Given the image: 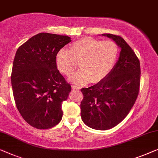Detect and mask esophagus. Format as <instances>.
Masks as SVG:
<instances>
[{
    "label": "esophagus",
    "mask_w": 158,
    "mask_h": 158,
    "mask_svg": "<svg viewBox=\"0 0 158 158\" xmlns=\"http://www.w3.org/2000/svg\"><path fill=\"white\" fill-rule=\"evenodd\" d=\"M72 89L74 90H80V87H78V86H72Z\"/></svg>",
    "instance_id": "obj_1"
}]
</instances>
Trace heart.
I'll return each mask as SVG.
<instances>
[{"instance_id":"heart-1","label":"heart","mask_w":158,"mask_h":158,"mask_svg":"<svg viewBox=\"0 0 158 158\" xmlns=\"http://www.w3.org/2000/svg\"><path fill=\"white\" fill-rule=\"evenodd\" d=\"M117 55L118 48L114 42L84 37L71 45L69 52L59 51L55 57V63L60 73L69 76L76 68L75 61L79 62L81 69L71 76L69 81L79 85L89 81L96 84L108 76Z\"/></svg>"}]
</instances>
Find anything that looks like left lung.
Wrapping results in <instances>:
<instances>
[{"label":"left lung","mask_w":158,"mask_h":158,"mask_svg":"<svg viewBox=\"0 0 158 158\" xmlns=\"http://www.w3.org/2000/svg\"><path fill=\"white\" fill-rule=\"evenodd\" d=\"M121 48L118 61L107 77L94 86L83 88L80 104L84 123L90 128L106 130L120 123L136 101L140 82V64L132 48L119 35L102 34Z\"/></svg>","instance_id":"left-lung-1"}]
</instances>
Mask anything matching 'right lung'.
Returning <instances> with one entry per match:
<instances>
[{"label":"right lung","instance_id":"right-lung-1","mask_svg":"<svg viewBox=\"0 0 158 158\" xmlns=\"http://www.w3.org/2000/svg\"><path fill=\"white\" fill-rule=\"evenodd\" d=\"M71 41L66 35L40 33L15 53L11 74L13 97L22 117L35 128H52L61 120L62 102L72 87L58 71L55 57Z\"/></svg>","mask_w":158,"mask_h":158}]
</instances>
